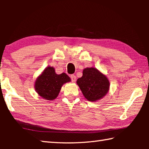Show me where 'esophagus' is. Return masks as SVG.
Wrapping results in <instances>:
<instances>
[{
    "instance_id": "esophagus-1",
    "label": "esophagus",
    "mask_w": 149,
    "mask_h": 149,
    "mask_svg": "<svg viewBox=\"0 0 149 149\" xmlns=\"http://www.w3.org/2000/svg\"><path fill=\"white\" fill-rule=\"evenodd\" d=\"M70 78H71V79L73 82H75V80H76V76H75V75H70Z\"/></svg>"
}]
</instances>
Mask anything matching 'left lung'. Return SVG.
Listing matches in <instances>:
<instances>
[{"instance_id":"8db88e82","label":"left lung","mask_w":149,"mask_h":149,"mask_svg":"<svg viewBox=\"0 0 149 149\" xmlns=\"http://www.w3.org/2000/svg\"><path fill=\"white\" fill-rule=\"evenodd\" d=\"M77 84L85 99L91 102L104 97L110 87V82L107 76L95 68H85L82 77L77 79Z\"/></svg>"}]
</instances>
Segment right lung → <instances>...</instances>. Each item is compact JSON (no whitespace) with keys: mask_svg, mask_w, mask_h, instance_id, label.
Instances as JSON below:
<instances>
[{"mask_svg":"<svg viewBox=\"0 0 149 149\" xmlns=\"http://www.w3.org/2000/svg\"><path fill=\"white\" fill-rule=\"evenodd\" d=\"M70 81L66 74H56L54 68L49 66L37 78L35 89L42 99L52 100L58 97L62 85Z\"/></svg>","mask_w":149,"mask_h":149,"instance_id":"add662e5","label":"right lung"}]
</instances>
